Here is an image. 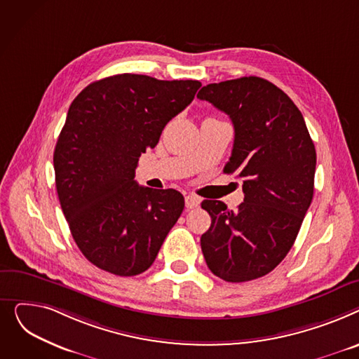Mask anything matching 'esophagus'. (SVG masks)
<instances>
[{
  "mask_svg": "<svg viewBox=\"0 0 359 359\" xmlns=\"http://www.w3.org/2000/svg\"><path fill=\"white\" fill-rule=\"evenodd\" d=\"M200 203H201V198L197 197V196H194V194H188V196L185 197V207H187V208H194V207H197Z\"/></svg>",
  "mask_w": 359,
  "mask_h": 359,
  "instance_id": "esophagus-1",
  "label": "esophagus"
}]
</instances>
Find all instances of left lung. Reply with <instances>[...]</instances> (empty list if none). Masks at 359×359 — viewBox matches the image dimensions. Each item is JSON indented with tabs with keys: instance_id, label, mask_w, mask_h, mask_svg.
Wrapping results in <instances>:
<instances>
[{
	"instance_id": "obj_1",
	"label": "left lung",
	"mask_w": 359,
	"mask_h": 359,
	"mask_svg": "<svg viewBox=\"0 0 359 359\" xmlns=\"http://www.w3.org/2000/svg\"><path fill=\"white\" fill-rule=\"evenodd\" d=\"M226 113L235 142L224 172L243 180V203L204 200L212 226L201 236L207 266L227 283L266 276L288 254L310 207L316 149L291 98L259 76L208 83L197 94Z\"/></svg>"
}]
</instances>
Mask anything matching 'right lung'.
Instances as JSON below:
<instances>
[{
    "instance_id": "obj_1",
    "label": "right lung",
    "mask_w": 359,
    "mask_h": 359,
    "mask_svg": "<svg viewBox=\"0 0 359 359\" xmlns=\"http://www.w3.org/2000/svg\"><path fill=\"white\" fill-rule=\"evenodd\" d=\"M200 81L120 74L72 101L53 154L62 212L79 250L100 269L133 277L149 268L184 210L175 189L135 181L139 158L194 100Z\"/></svg>"
}]
</instances>
